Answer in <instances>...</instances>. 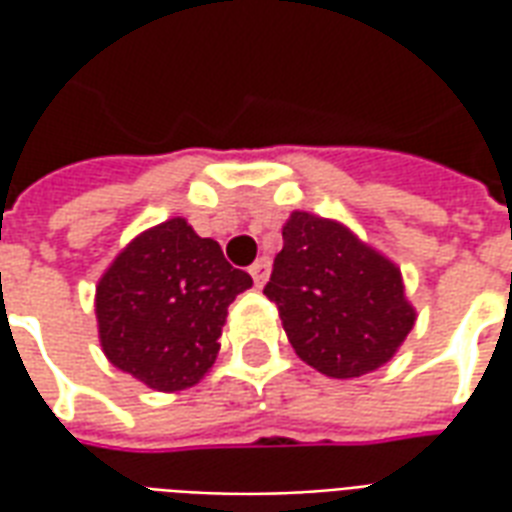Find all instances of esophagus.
I'll use <instances>...</instances> for the list:
<instances>
[{
	"instance_id": "esophagus-1",
	"label": "esophagus",
	"mask_w": 512,
	"mask_h": 512,
	"mask_svg": "<svg viewBox=\"0 0 512 512\" xmlns=\"http://www.w3.org/2000/svg\"><path fill=\"white\" fill-rule=\"evenodd\" d=\"M268 271H271V260H268V257H260V260H255V263H252L249 274H252V279H255L257 288H263V285H266Z\"/></svg>"
}]
</instances>
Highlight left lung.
<instances>
[{
    "instance_id": "8db88e82",
    "label": "left lung",
    "mask_w": 512,
    "mask_h": 512,
    "mask_svg": "<svg viewBox=\"0 0 512 512\" xmlns=\"http://www.w3.org/2000/svg\"><path fill=\"white\" fill-rule=\"evenodd\" d=\"M268 299L301 362L329 378H359L392 362L414 329L395 260L337 219L293 211L282 227Z\"/></svg>"
}]
</instances>
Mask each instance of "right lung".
Segmentation results:
<instances>
[{"label":"right lung","instance_id":"right-lung-1","mask_svg":"<svg viewBox=\"0 0 512 512\" xmlns=\"http://www.w3.org/2000/svg\"><path fill=\"white\" fill-rule=\"evenodd\" d=\"M252 277L183 216L131 238L95 285L104 356L156 392L200 384L219 356L227 307Z\"/></svg>","mask_w":512,"mask_h":512}]
</instances>
